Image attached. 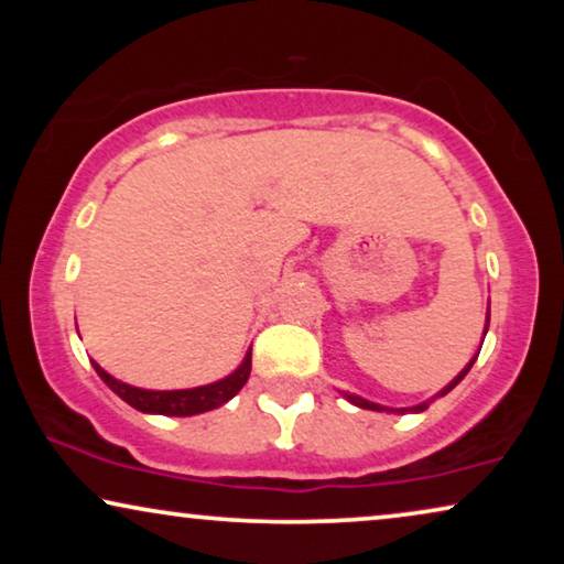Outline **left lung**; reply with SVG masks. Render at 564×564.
I'll list each match as a JSON object with an SVG mask.
<instances>
[{
    "label": "left lung",
    "mask_w": 564,
    "mask_h": 564,
    "mask_svg": "<svg viewBox=\"0 0 564 564\" xmlns=\"http://www.w3.org/2000/svg\"><path fill=\"white\" fill-rule=\"evenodd\" d=\"M488 321H490V311H488ZM485 330H488V328H485ZM475 359H477V357H475ZM475 359H473V361H469V365H467L465 369H462V372H459L457 377H454V380H452L449 384H446V388H444L442 392H438V398H442V395H446V392H449V390L454 388V384H459V380H462V377H465V375L469 372V367H473V365H475ZM346 398H349L354 405H359V408H367V411H382V408H380V405H377V403H369V400H365V398H354V395H346ZM426 408H429V403H421V405H415V408H413V411H415V413H419V411H426ZM398 413H405V411H398Z\"/></svg>",
    "instance_id": "1"
}]
</instances>
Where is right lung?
Here are the masks:
<instances>
[{
    "mask_svg": "<svg viewBox=\"0 0 564 564\" xmlns=\"http://www.w3.org/2000/svg\"><path fill=\"white\" fill-rule=\"evenodd\" d=\"M91 365H95L97 375L107 382V388H112V392H118L128 405L138 408V411L161 413V415H195V413L213 411V408L228 403V400L243 388L251 375V351L246 354L243 365L238 367L234 375H228L226 380L203 384V388H195V390H141V388H133V384L118 382L115 377L107 375L97 361H91Z\"/></svg>",
    "mask_w": 564,
    "mask_h": 564,
    "instance_id": "obj_1",
    "label": "right lung"
}]
</instances>
